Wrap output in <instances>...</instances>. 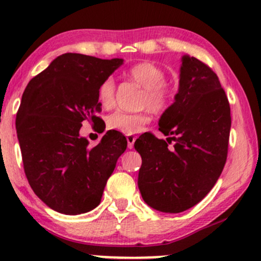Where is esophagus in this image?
Listing matches in <instances>:
<instances>
[{
  "label": "esophagus",
  "mask_w": 261,
  "mask_h": 261,
  "mask_svg": "<svg viewBox=\"0 0 261 261\" xmlns=\"http://www.w3.org/2000/svg\"><path fill=\"white\" fill-rule=\"evenodd\" d=\"M137 137L136 136H127V142H128V148L132 149L134 146V142H136Z\"/></svg>",
  "instance_id": "34e87169"
}]
</instances>
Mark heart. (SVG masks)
Here are the masks:
<instances>
[{
	"instance_id": "1",
	"label": "heart",
	"mask_w": 261,
	"mask_h": 261,
	"mask_svg": "<svg viewBox=\"0 0 261 261\" xmlns=\"http://www.w3.org/2000/svg\"><path fill=\"white\" fill-rule=\"evenodd\" d=\"M125 75L139 87L143 88L140 94L139 106L149 107L152 112L166 111L172 100V88L165 82V70L158 64L143 61L128 68ZM116 83L112 76H107L97 87V99L103 109H110L115 103ZM150 121L148 110L139 112L115 111L106 118V127L111 130L123 134H136Z\"/></svg>"
}]
</instances>
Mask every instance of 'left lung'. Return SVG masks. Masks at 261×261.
<instances>
[{"instance_id": "1", "label": "left lung", "mask_w": 261, "mask_h": 261, "mask_svg": "<svg viewBox=\"0 0 261 261\" xmlns=\"http://www.w3.org/2000/svg\"><path fill=\"white\" fill-rule=\"evenodd\" d=\"M159 125L167 142L144 133L134 143L142 156L138 187L152 209L182 213L206 197L227 160L231 109L207 64L182 58L178 93Z\"/></svg>"}]
</instances>
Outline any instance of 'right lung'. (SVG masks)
<instances>
[{"label":"right lung","mask_w":261,"mask_h":261,"mask_svg":"<svg viewBox=\"0 0 261 261\" xmlns=\"http://www.w3.org/2000/svg\"><path fill=\"white\" fill-rule=\"evenodd\" d=\"M123 60L64 54L27 85L15 118L24 172L30 187L57 213L79 215L100 204L127 139L106 132L90 148L82 123L102 122L97 87Z\"/></svg>","instance_id":"obj_1"}]
</instances>
